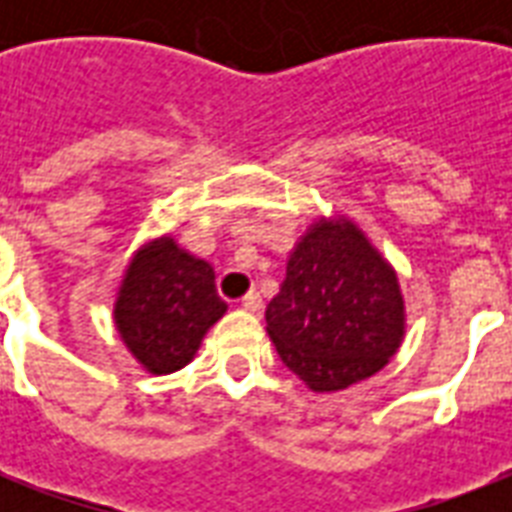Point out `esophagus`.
<instances>
[{
    "instance_id": "obj_1",
    "label": "esophagus",
    "mask_w": 512,
    "mask_h": 512,
    "mask_svg": "<svg viewBox=\"0 0 512 512\" xmlns=\"http://www.w3.org/2000/svg\"><path fill=\"white\" fill-rule=\"evenodd\" d=\"M241 305H244V308H247V311H260V308H263V297H260V292H255V289H249L247 295L241 297Z\"/></svg>"
}]
</instances>
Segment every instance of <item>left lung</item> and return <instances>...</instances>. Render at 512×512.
Wrapping results in <instances>:
<instances>
[{"instance_id": "8db88e82", "label": "left lung", "mask_w": 512, "mask_h": 512, "mask_svg": "<svg viewBox=\"0 0 512 512\" xmlns=\"http://www.w3.org/2000/svg\"><path fill=\"white\" fill-rule=\"evenodd\" d=\"M281 361L311 390H342L388 364L404 335L393 268L356 225H313L265 308Z\"/></svg>"}]
</instances>
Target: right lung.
<instances>
[{
  "label": "right lung",
  "instance_id": "right-lung-1",
  "mask_svg": "<svg viewBox=\"0 0 512 512\" xmlns=\"http://www.w3.org/2000/svg\"><path fill=\"white\" fill-rule=\"evenodd\" d=\"M223 313L209 263L177 249L172 239H159L127 268L114 316L140 364L167 374L191 361Z\"/></svg>",
  "mask_w": 512,
  "mask_h": 512
}]
</instances>
